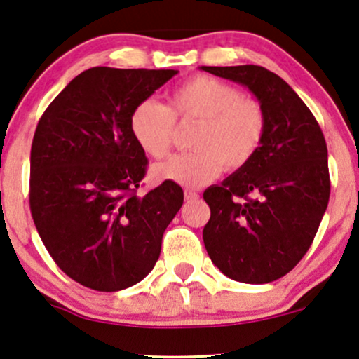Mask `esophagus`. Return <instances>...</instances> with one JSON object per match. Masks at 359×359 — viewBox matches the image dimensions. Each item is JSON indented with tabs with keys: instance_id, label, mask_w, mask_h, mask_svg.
Masks as SVG:
<instances>
[{
	"instance_id": "obj_1",
	"label": "esophagus",
	"mask_w": 359,
	"mask_h": 359,
	"mask_svg": "<svg viewBox=\"0 0 359 359\" xmlns=\"http://www.w3.org/2000/svg\"><path fill=\"white\" fill-rule=\"evenodd\" d=\"M184 200H187V201L198 200V193L191 191V189H187V191H184Z\"/></svg>"
}]
</instances>
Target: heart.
Segmentation results:
<instances>
[{
    "mask_svg": "<svg viewBox=\"0 0 359 359\" xmlns=\"http://www.w3.org/2000/svg\"><path fill=\"white\" fill-rule=\"evenodd\" d=\"M175 118L196 119L191 148L153 168L156 181L201 187L216 180L223 168L238 171L258 154L266 135V114L258 101L211 76H194L172 91L171 108L154 98L141 100L130 114L135 143L151 158L170 153Z\"/></svg>",
    "mask_w": 359,
    "mask_h": 359,
    "instance_id": "1",
    "label": "heart"
}]
</instances>
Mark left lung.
I'll return each mask as SVG.
<instances>
[{"mask_svg": "<svg viewBox=\"0 0 359 359\" xmlns=\"http://www.w3.org/2000/svg\"><path fill=\"white\" fill-rule=\"evenodd\" d=\"M200 69L245 86L266 114V135L250 165L203 193L211 210L205 248L231 280L271 283L306 255L328 206L325 136L293 88L263 66Z\"/></svg>", "mask_w": 359, "mask_h": 359, "instance_id": "8db88e82", "label": "left lung"}]
</instances>
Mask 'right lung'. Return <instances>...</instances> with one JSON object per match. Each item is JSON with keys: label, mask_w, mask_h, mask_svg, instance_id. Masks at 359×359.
<instances>
[{"label": "right lung", "mask_w": 359, "mask_h": 359, "mask_svg": "<svg viewBox=\"0 0 359 359\" xmlns=\"http://www.w3.org/2000/svg\"><path fill=\"white\" fill-rule=\"evenodd\" d=\"M176 69L90 68L39 119L31 146L29 206L56 264L96 291L126 290L149 274L163 233L183 205L172 181L138 196L148 159L130 114Z\"/></svg>", "instance_id": "obj_1"}]
</instances>
